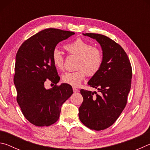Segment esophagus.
Wrapping results in <instances>:
<instances>
[{
    "instance_id": "1",
    "label": "esophagus",
    "mask_w": 150,
    "mask_h": 150,
    "mask_svg": "<svg viewBox=\"0 0 150 150\" xmlns=\"http://www.w3.org/2000/svg\"><path fill=\"white\" fill-rule=\"evenodd\" d=\"M73 92H74V93H77L78 92V89L75 87H73Z\"/></svg>"
}]
</instances>
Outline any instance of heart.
Returning a JSON list of instances; mask_svg holds the SVG:
<instances>
[{"instance_id":"b5f03b06","label":"heart","mask_w":150,"mask_h":150,"mask_svg":"<svg viewBox=\"0 0 150 150\" xmlns=\"http://www.w3.org/2000/svg\"><path fill=\"white\" fill-rule=\"evenodd\" d=\"M65 49L70 55L79 57L76 71L66 72L62 76V81L73 87H78L87 75L93 76L98 73L103 63V54L99 48L81 38L66 44ZM52 62L57 69L62 70L64 57L58 49H54L52 54Z\"/></svg>"}]
</instances>
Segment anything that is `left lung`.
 Here are the masks:
<instances>
[{"label": "left lung", "mask_w": 150, "mask_h": 150, "mask_svg": "<svg viewBox=\"0 0 150 150\" xmlns=\"http://www.w3.org/2000/svg\"><path fill=\"white\" fill-rule=\"evenodd\" d=\"M95 39L103 50V63L98 73L88 85L100 92L81 89L83 103L79 109V118L87 128L99 131L115 122L125 108L131 88L132 71L124 49L105 35L93 33L83 34ZM96 93L95 96L93 94Z\"/></svg>", "instance_id": "1"}]
</instances>
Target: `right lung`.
I'll return each instance as SVG.
<instances>
[{
  "label": "right lung",
  "mask_w": 150,
  "mask_h": 150,
  "mask_svg": "<svg viewBox=\"0 0 150 150\" xmlns=\"http://www.w3.org/2000/svg\"><path fill=\"white\" fill-rule=\"evenodd\" d=\"M75 33L59 29L42 30L26 40L18 50L14 83L16 100L22 112L30 123L37 126H49L59 118L61 107L73 94L71 86L62 83L52 54L58 43ZM47 79L55 84L46 90Z\"/></svg>",
  "instance_id": "1"
}]
</instances>
